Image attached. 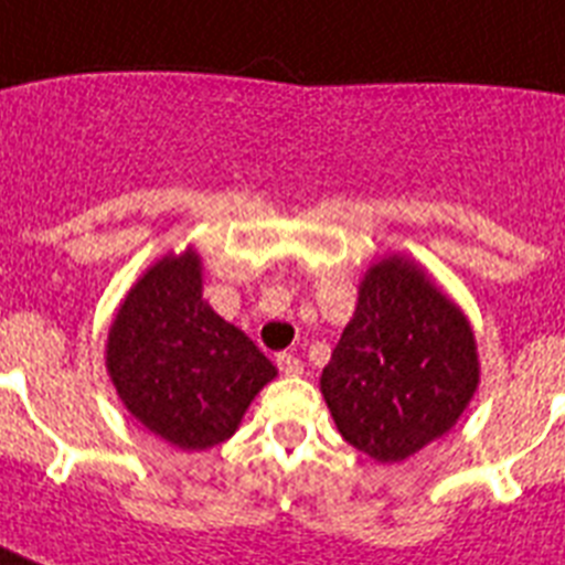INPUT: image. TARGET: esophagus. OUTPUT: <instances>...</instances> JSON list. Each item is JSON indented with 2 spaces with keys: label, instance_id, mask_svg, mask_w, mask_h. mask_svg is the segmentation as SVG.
I'll use <instances>...</instances> for the list:
<instances>
[{
  "label": "esophagus",
  "instance_id": "esophagus-1",
  "mask_svg": "<svg viewBox=\"0 0 565 565\" xmlns=\"http://www.w3.org/2000/svg\"><path fill=\"white\" fill-rule=\"evenodd\" d=\"M275 364H278V371H281L284 376H301V373H305V364H301V359L292 353H281L278 359H275Z\"/></svg>",
  "mask_w": 565,
  "mask_h": 565
}]
</instances>
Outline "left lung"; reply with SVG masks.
Returning a JSON list of instances; mask_svg holds the SVG:
<instances>
[{
	"mask_svg": "<svg viewBox=\"0 0 565 565\" xmlns=\"http://www.w3.org/2000/svg\"><path fill=\"white\" fill-rule=\"evenodd\" d=\"M477 385L462 310L405 255L373 264L321 373L339 434L376 462H402L457 425Z\"/></svg>",
	"mask_w": 565,
	"mask_h": 565,
	"instance_id": "8db88e82",
	"label": "left lung"
}]
</instances>
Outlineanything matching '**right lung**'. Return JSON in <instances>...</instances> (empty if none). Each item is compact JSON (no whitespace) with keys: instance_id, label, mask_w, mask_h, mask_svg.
Here are the masks:
<instances>
[{"instance_id":"right-lung-1","label":"right lung","mask_w":565,"mask_h":565,"mask_svg":"<svg viewBox=\"0 0 565 565\" xmlns=\"http://www.w3.org/2000/svg\"><path fill=\"white\" fill-rule=\"evenodd\" d=\"M117 396L146 430L183 451L230 439L275 364L203 301L201 255L151 264L122 298L106 344Z\"/></svg>"}]
</instances>
